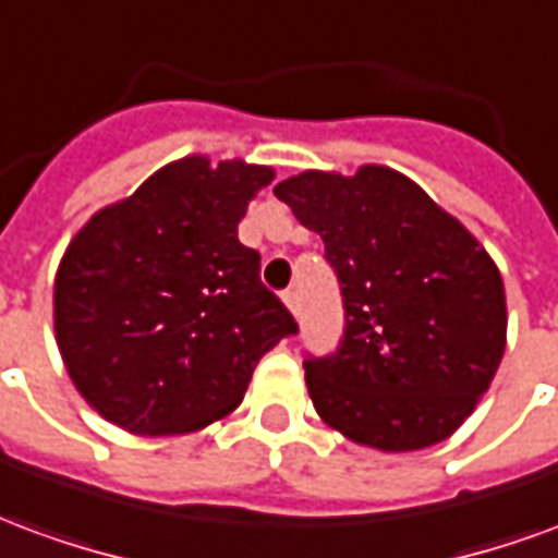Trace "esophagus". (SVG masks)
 Here are the masks:
<instances>
[{
  "instance_id": "1",
  "label": "esophagus",
  "mask_w": 558,
  "mask_h": 558,
  "mask_svg": "<svg viewBox=\"0 0 558 558\" xmlns=\"http://www.w3.org/2000/svg\"><path fill=\"white\" fill-rule=\"evenodd\" d=\"M283 304L290 307L292 316H299V292H295V290L283 292Z\"/></svg>"
}]
</instances>
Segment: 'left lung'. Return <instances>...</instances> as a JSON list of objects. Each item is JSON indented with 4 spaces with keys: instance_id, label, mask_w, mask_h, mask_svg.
Segmentation results:
<instances>
[{
    "instance_id": "8db88e82",
    "label": "left lung",
    "mask_w": 558,
    "mask_h": 558,
    "mask_svg": "<svg viewBox=\"0 0 558 558\" xmlns=\"http://www.w3.org/2000/svg\"><path fill=\"white\" fill-rule=\"evenodd\" d=\"M275 196L326 242L347 328L304 383L328 427L400 454L472 415L505 352V283L484 244L403 172L304 170Z\"/></svg>"
}]
</instances>
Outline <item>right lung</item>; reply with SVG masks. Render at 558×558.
<instances>
[{"mask_svg": "<svg viewBox=\"0 0 558 558\" xmlns=\"http://www.w3.org/2000/svg\"><path fill=\"white\" fill-rule=\"evenodd\" d=\"M275 170L187 155L95 211L62 254L53 328L101 418L137 436L208 427L299 326L259 280L239 220Z\"/></svg>", "mask_w": 558, "mask_h": 558, "instance_id": "add662e5", "label": "right lung"}]
</instances>
